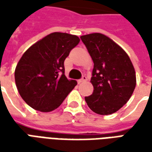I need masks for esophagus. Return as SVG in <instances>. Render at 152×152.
<instances>
[{"instance_id":"obj_1","label":"esophagus","mask_w":152,"mask_h":152,"mask_svg":"<svg viewBox=\"0 0 152 152\" xmlns=\"http://www.w3.org/2000/svg\"><path fill=\"white\" fill-rule=\"evenodd\" d=\"M87 80V77L86 76H84L80 80H79V83H82V82H86Z\"/></svg>"}]
</instances>
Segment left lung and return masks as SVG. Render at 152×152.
Returning <instances> with one entry per match:
<instances>
[{
    "instance_id": "obj_1",
    "label": "left lung",
    "mask_w": 152,
    "mask_h": 152,
    "mask_svg": "<svg viewBox=\"0 0 152 152\" xmlns=\"http://www.w3.org/2000/svg\"><path fill=\"white\" fill-rule=\"evenodd\" d=\"M94 62L90 82L93 94L87 105L99 115H111L129 100L136 86V73L126 52L102 33L81 36Z\"/></svg>"
}]
</instances>
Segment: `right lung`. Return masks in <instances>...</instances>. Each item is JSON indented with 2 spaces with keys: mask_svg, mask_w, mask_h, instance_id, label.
Masks as SVG:
<instances>
[{
  "mask_svg": "<svg viewBox=\"0 0 152 152\" xmlns=\"http://www.w3.org/2000/svg\"><path fill=\"white\" fill-rule=\"evenodd\" d=\"M80 42L75 35L53 32L28 48L15 71V84L25 102L37 111L58 108L76 81L64 74V60Z\"/></svg>",
  "mask_w": 152,
  "mask_h": 152,
  "instance_id": "add662e5",
  "label": "right lung"
}]
</instances>
